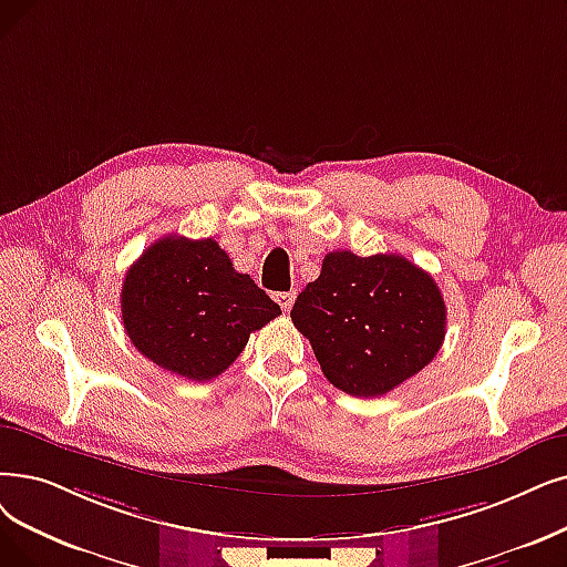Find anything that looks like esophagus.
Returning a JSON list of instances; mask_svg holds the SVG:
<instances>
[{
  "label": "esophagus",
  "mask_w": 567,
  "mask_h": 567,
  "mask_svg": "<svg viewBox=\"0 0 567 567\" xmlns=\"http://www.w3.org/2000/svg\"><path fill=\"white\" fill-rule=\"evenodd\" d=\"M293 299H297V291H282V293H276V301L280 303V308H282L285 312H289V310H291Z\"/></svg>",
  "instance_id": "34e87169"
}]
</instances>
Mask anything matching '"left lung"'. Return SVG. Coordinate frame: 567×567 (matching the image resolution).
I'll return each mask as SVG.
<instances>
[{"label": "left lung", "instance_id": "left-lung-1", "mask_svg": "<svg viewBox=\"0 0 567 567\" xmlns=\"http://www.w3.org/2000/svg\"><path fill=\"white\" fill-rule=\"evenodd\" d=\"M327 380L359 399L384 396L433 361L447 308L435 280L401 255L329 252L291 308Z\"/></svg>", "mask_w": 567, "mask_h": 567}]
</instances>
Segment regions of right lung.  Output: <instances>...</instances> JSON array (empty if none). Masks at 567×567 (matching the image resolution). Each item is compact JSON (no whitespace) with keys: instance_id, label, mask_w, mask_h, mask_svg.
I'll use <instances>...</instances> for the list:
<instances>
[{"instance_id":"right-lung-1","label":"right lung","mask_w":567,"mask_h":567,"mask_svg":"<svg viewBox=\"0 0 567 567\" xmlns=\"http://www.w3.org/2000/svg\"><path fill=\"white\" fill-rule=\"evenodd\" d=\"M120 308L134 348L194 382L225 373L250 333L280 315L213 238L185 236L159 238L130 266Z\"/></svg>"}]
</instances>
